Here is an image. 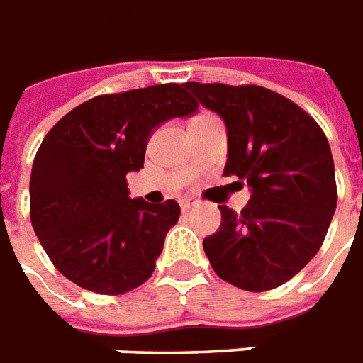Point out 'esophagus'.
Listing matches in <instances>:
<instances>
[{"instance_id":"esophagus-1","label":"esophagus","mask_w":363,"mask_h":363,"mask_svg":"<svg viewBox=\"0 0 363 363\" xmlns=\"http://www.w3.org/2000/svg\"><path fill=\"white\" fill-rule=\"evenodd\" d=\"M181 207H182V211L186 213V211L194 209V207H198V199H194V198L182 199V201H181Z\"/></svg>"}]
</instances>
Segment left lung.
<instances>
[{
	"instance_id": "left-lung-1",
	"label": "left lung",
	"mask_w": 363,
	"mask_h": 363,
	"mask_svg": "<svg viewBox=\"0 0 363 363\" xmlns=\"http://www.w3.org/2000/svg\"><path fill=\"white\" fill-rule=\"evenodd\" d=\"M184 86L224 118V173L252 190L241 213L218 207L220 230L203 239L205 254L216 275L241 290L281 286L318 252L335 213L337 184L326 133L309 113L269 88Z\"/></svg>"
}]
</instances>
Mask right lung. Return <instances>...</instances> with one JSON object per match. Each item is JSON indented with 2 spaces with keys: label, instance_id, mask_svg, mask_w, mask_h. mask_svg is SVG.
Here are the masks:
<instances>
[{
  "label": "right lung",
  "instance_id": "1",
  "mask_svg": "<svg viewBox=\"0 0 363 363\" xmlns=\"http://www.w3.org/2000/svg\"><path fill=\"white\" fill-rule=\"evenodd\" d=\"M196 109L198 101L169 82L96 96L52 125L31 167L30 218L62 275L105 296L150 279L181 207L131 199L125 175L141 169L162 122Z\"/></svg>",
  "mask_w": 363,
  "mask_h": 363
}]
</instances>
